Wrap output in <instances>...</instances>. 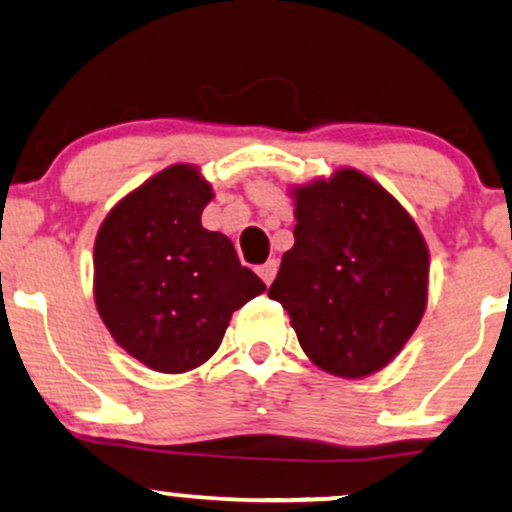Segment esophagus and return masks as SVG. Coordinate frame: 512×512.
<instances>
[{"instance_id": "obj_1", "label": "esophagus", "mask_w": 512, "mask_h": 512, "mask_svg": "<svg viewBox=\"0 0 512 512\" xmlns=\"http://www.w3.org/2000/svg\"><path fill=\"white\" fill-rule=\"evenodd\" d=\"M276 269H279V264H276L274 260H269V262H264L262 267H257V274H260L264 284L269 286V284H272V281H274V276H276Z\"/></svg>"}]
</instances>
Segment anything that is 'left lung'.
<instances>
[{
	"instance_id": "obj_1",
	"label": "left lung",
	"mask_w": 512,
	"mask_h": 512,
	"mask_svg": "<svg viewBox=\"0 0 512 512\" xmlns=\"http://www.w3.org/2000/svg\"><path fill=\"white\" fill-rule=\"evenodd\" d=\"M293 248L269 298L291 317L305 356L361 380L404 349L428 305L431 255L411 214L356 168L291 185Z\"/></svg>"
}]
</instances>
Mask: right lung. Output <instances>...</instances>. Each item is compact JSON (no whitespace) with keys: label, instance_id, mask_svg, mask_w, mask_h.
<instances>
[{"label":"right lung","instance_id":"right-lung-1","mask_svg":"<svg viewBox=\"0 0 512 512\" xmlns=\"http://www.w3.org/2000/svg\"><path fill=\"white\" fill-rule=\"evenodd\" d=\"M214 199L192 163H173L108 211L93 243V298L129 356L187 373L221 346L231 315L267 291L223 233L202 226Z\"/></svg>","mask_w":512,"mask_h":512}]
</instances>
